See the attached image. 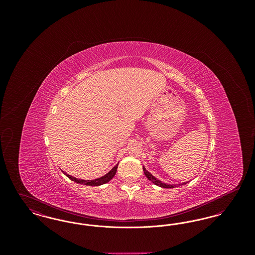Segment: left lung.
Returning a JSON list of instances; mask_svg holds the SVG:
<instances>
[{"mask_svg":"<svg viewBox=\"0 0 255 255\" xmlns=\"http://www.w3.org/2000/svg\"><path fill=\"white\" fill-rule=\"evenodd\" d=\"M143 171H144V174H145L147 179H148L149 181H151V182H153L154 184L158 185V186H160V187H162V188H174V187L178 186V184H167V183L160 182L157 178H155L150 172H148V171L144 168V166H143ZM185 183H187V182H183V183H181V184L183 185V184H185ZM179 185H180V184H179Z\"/></svg>","mask_w":255,"mask_h":255,"instance_id":"8db88e82","label":"left lung"}]
</instances>
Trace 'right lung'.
Segmentation results:
<instances>
[{
    "instance_id": "add662e5",
    "label": "right lung",
    "mask_w": 255,
    "mask_h": 255,
    "mask_svg": "<svg viewBox=\"0 0 255 255\" xmlns=\"http://www.w3.org/2000/svg\"><path fill=\"white\" fill-rule=\"evenodd\" d=\"M118 165L119 164H117L115 167H113L112 170L108 172L106 175H104L103 177H101V178H98V179H96V180H91V181H86V180H80V179H77V178H74L73 176H71V175H69V174H67L66 172H64L63 171V173L69 178V179H71L72 181L73 182H77V183H80V184H85V185H90V186H97V185H101V184H104V183H106V182H110L113 178H114V176L116 175V173H117V169H118Z\"/></svg>"
}]
</instances>
